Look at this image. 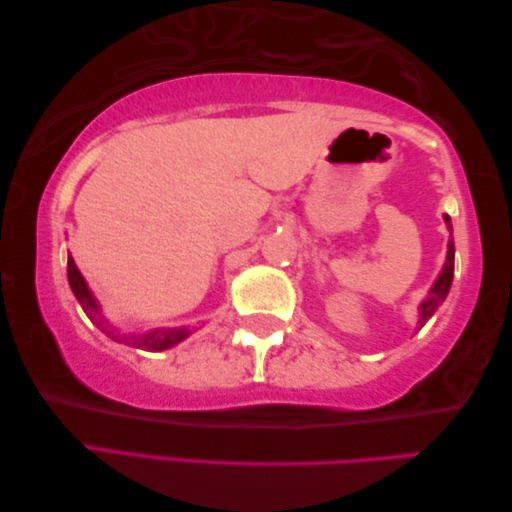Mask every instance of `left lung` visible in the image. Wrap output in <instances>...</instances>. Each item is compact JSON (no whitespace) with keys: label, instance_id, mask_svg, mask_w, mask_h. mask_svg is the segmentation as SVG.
<instances>
[{"label":"left lung","instance_id":"8db88e82","mask_svg":"<svg viewBox=\"0 0 512 512\" xmlns=\"http://www.w3.org/2000/svg\"><path fill=\"white\" fill-rule=\"evenodd\" d=\"M444 222L449 224V231H451V217L449 215H444ZM453 255H455V248H453V239H451L449 250H447V262H444L442 273H440L436 284H433L429 297L420 303V319H418L420 328L433 317V312L438 310L440 303L447 299V295H449V288H451V281H453Z\"/></svg>","mask_w":512,"mask_h":512}]
</instances>
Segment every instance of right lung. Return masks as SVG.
Returning <instances> with one entry per match:
<instances>
[{
	"instance_id": "add662e5",
	"label": "right lung",
	"mask_w": 512,
	"mask_h": 512,
	"mask_svg": "<svg viewBox=\"0 0 512 512\" xmlns=\"http://www.w3.org/2000/svg\"><path fill=\"white\" fill-rule=\"evenodd\" d=\"M68 281H70V288L74 292L76 301L81 303L83 312L88 314V319L114 341H127L132 347H143V350L158 352V350H167V347L184 341L191 334L189 328H160V330H151L147 334H138V336H127V334L116 332L103 317L99 303H96V299L92 297V292H90L88 284H85V279L79 273V268H76L72 257H68Z\"/></svg>"
}]
</instances>
